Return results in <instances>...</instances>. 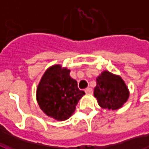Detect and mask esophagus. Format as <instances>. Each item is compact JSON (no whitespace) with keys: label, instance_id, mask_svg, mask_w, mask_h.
Listing matches in <instances>:
<instances>
[{"label":"esophagus","instance_id":"1","mask_svg":"<svg viewBox=\"0 0 149 149\" xmlns=\"http://www.w3.org/2000/svg\"><path fill=\"white\" fill-rule=\"evenodd\" d=\"M84 92H85V93L88 94V95H92V94H93V89H92L91 88H87L84 90Z\"/></svg>","mask_w":149,"mask_h":149}]
</instances>
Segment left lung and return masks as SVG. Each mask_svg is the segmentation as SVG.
<instances>
[{
    "instance_id": "obj_1",
    "label": "left lung",
    "mask_w": 149,
    "mask_h": 149,
    "mask_svg": "<svg viewBox=\"0 0 149 149\" xmlns=\"http://www.w3.org/2000/svg\"><path fill=\"white\" fill-rule=\"evenodd\" d=\"M94 97L100 108L117 110L128 100L129 90L120 76L104 70L97 77Z\"/></svg>"
}]
</instances>
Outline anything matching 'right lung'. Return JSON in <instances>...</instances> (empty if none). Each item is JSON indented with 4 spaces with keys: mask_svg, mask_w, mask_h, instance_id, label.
<instances>
[{
    "mask_svg": "<svg viewBox=\"0 0 149 149\" xmlns=\"http://www.w3.org/2000/svg\"><path fill=\"white\" fill-rule=\"evenodd\" d=\"M69 73L70 69L66 67L52 65L45 72L37 88L40 109L58 121L67 120L74 113L78 101L85 94Z\"/></svg>",
    "mask_w": 149,
    "mask_h": 149,
    "instance_id": "add662e5",
    "label": "right lung"
}]
</instances>
